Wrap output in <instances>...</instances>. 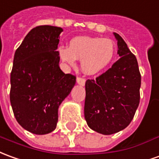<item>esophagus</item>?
Here are the masks:
<instances>
[{"label": "esophagus", "mask_w": 159, "mask_h": 159, "mask_svg": "<svg viewBox=\"0 0 159 159\" xmlns=\"http://www.w3.org/2000/svg\"><path fill=\"white\" fill-rule=\"evenodd\" d=\"M85 82H86V80L83 78V77H77L76 78V83H78L79 85H82L83 86L84 84H85Z\"/></svg>", "instance_id": "esophagus-1"}]
</instances>
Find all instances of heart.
Wrapping results in <instances>:
<instances>
[{
    "label": "heart",
    "instance_id": "obj_1",
    "mask_svg": "<svg viewBox=\"0 0 159 159\" xmlns=\"http://www.w3.org/2000/svg\"><path fill=\"white\" fill-rule=\"evenodd\" d=\"M62 60L73 65L81 59V69L86 75H96L107 69L115 55V45L109 39L76 37L72 39L69 48L59 47Z\"/></svg>",
    "mask_w": 159,
    "mask_h": 159
}]
</instances>
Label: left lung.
<instances>
[{
    "label": "left lung",
    "instance_id": "8db88e82",
    "mask_svg": "<svg viewBox=\"0 0 159 159\" xmlns=\"http://www.w3.org/2000/svg\"><path fill=\"white\" fill-rule=\"evenodd\" d=\"M114 35L120 57L106 72L85 83V120L91 129L105 135L129 125L140 99L141 76L137 58L118 33Z\"/></svg>",
    "mask_w": 159,
    "mask_h": 159
}]
</instances>
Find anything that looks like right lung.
I'll return each mask as SVG.
<instances>
[{
	"mask_svg": "<svg viewBox=\"0 0 159 159\" xmlns=\"http://www.w3.org/2000/svg\"><path fill=\"white\" fill-rule=\"evenodd\" d=\"M62 32L57 26H36L14 53L10 102L18 123L32 134L55 130L58 107L76 83V76L64 74L58 64Z\"/></svg>",
	"mask_w": 159,
	"mask_h": 159,
	"instance_id": "1",
	"label": "right lung"
}]
</instances>
